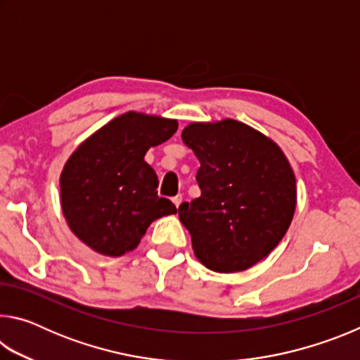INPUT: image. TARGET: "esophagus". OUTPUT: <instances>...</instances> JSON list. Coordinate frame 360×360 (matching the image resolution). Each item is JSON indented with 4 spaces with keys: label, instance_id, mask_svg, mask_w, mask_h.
I'll return each instance as SVG.
<instances>
[{
    "label": "esophagus",
    "instance_id": "1",
    "mask_svg": "<svg viewBox=\"0 0 360 360\" xmlns=\"http://www.w3.org/2000/svg\"><path fill=\"white\" fill-rule=\"evenodd\" d=\"M173 203H174L176 208H179V205L182 203V195H176V197L173 198Z\"/></svg>",
    "mask_w": 360,
    "mask_h": 360
}]
</instances>
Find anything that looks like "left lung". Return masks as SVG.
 <instances>
[{"label": "left lung", "instance_id": "obj_1", "mask_svg": "<svg viewBox=\"0 0 360 360\" xmlns=\"http://www.w3.org/2000/svg\"><path fill=\"white\" fill-rule=\"evenodd\" d=\"M182 141L200 160L202 195L179 206L193 254L217 273L243 271L266 257L297 206L295 176L281 148L243 122H192Z\"/></svg>", "mask_w": 360, "mask_h": 360}]
</instances>
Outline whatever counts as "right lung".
Returning a JSON list of instances; mask_svg holds the SVG:
<instances>
[{
    "mask_svg": "<svg viewBox=\"0 0 360 360\" xmlns=\"http://www.w3.org/2000/svg\"><path fill=\"white\" fill-rule=\"evenodd\" d=\"M178 130V120L129 111L89 136L60 174L63 216L95 252L119 257L135 249L155 219L176 214L157 195V174L144 155Z\"/></svg>",
    "mask_w": 360,
    "mask_h": 360,
    "instance_id": "1",
    "label": "right lung"
}]
</instances>
